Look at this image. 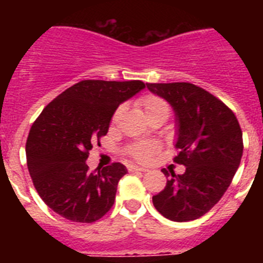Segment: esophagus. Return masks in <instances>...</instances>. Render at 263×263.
Wrapping results in <instances>:
<instances>
[{
    "mask_svg": "<svg viewBox=\"0 0 263 263\" xmlns=\"http://www.w3.org/2000/svg\"><path fill=\"white\" fill-rule=\"evenodd\" d=\"M127 170H129L130 173H136V171H139V173H146V171H147V168H145V167H139V166H136V164H129V166H127Z\"/></svg>",
    "mask_w": 263,
    "mask_h": 263,
    "instance_id": "34e87169",
    "label": "esophagus"
}]
</instances>
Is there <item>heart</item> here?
I'll return each instance as SVG.
<instances>
[{
	"label": "heart",
	"mask_w": 263,
	"mask_h": 263,
	"mask_svg": "<svg viewBox=\"0 0 263 263\" xmlns=\"http://www.w3.org/2000/svg\"><path fill=\"white\" fill-rule=\"evenodd\" d=\"M138 105L141 106V109L143 111V116H145L147 121L157 117H168V104L163 99H160V97L155 96V95H146V96L141 97L138 101ZM118 115H120V110H117L113 121L117 118ZM157 150L158 146L155 143H138V145H134L129 148V154L134 159L142 162V160H147L153 154H155Z\"/></svg>",
	"instance_id": "b5f03b06"
}]
</instances>
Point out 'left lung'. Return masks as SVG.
Here are the masks:
<instances>
[{"label": "left lung", "instance_id": "left-lung-1", "mask_svg": "<svg viewBox=\"0 0 263 263\" xmlns=\"http://www.w3.org/2000/svg\"><path fill=\"white\" fill-rule=\"evenodd\" d=\"M146 85L175 111L179 154L174 162L185 167L182 175L162 170L168 180L163 191L153 196V204L171 221L196 220L218 203L240 166V124L221 100L191 83Z\"/></svg>", "mask_w": 263, "mask_h": 263}]
</instances>
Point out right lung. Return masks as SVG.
<instances>
[{"label":"right lung","instance_id":"add662e5","mask_svg":"<svg viewBox=\"0 0 263 263\" xmlns=\"http://www.w3.org/2000/svg\"><path fill=\"white\" fill-rule=\"evenodd\" d=\"M143 88L141 80H83L42 110L27 137V168L53 212L71 221L93 222L115 204L126 167L113 163L96 173L85 160L92 143L108 133L118 105Z\"/></svg>","mask_w":263,"mask_h":263}]
</instances>
